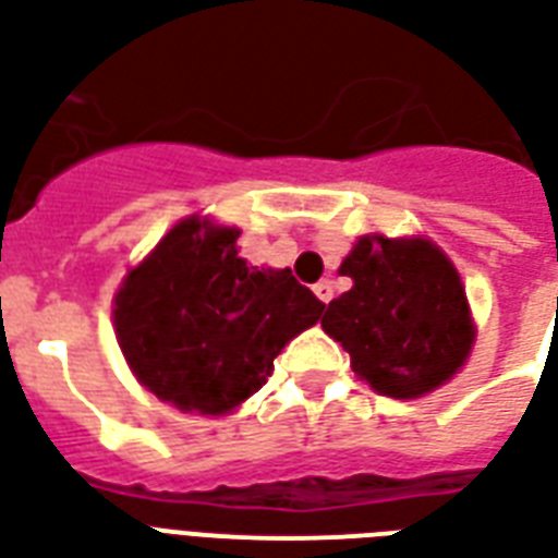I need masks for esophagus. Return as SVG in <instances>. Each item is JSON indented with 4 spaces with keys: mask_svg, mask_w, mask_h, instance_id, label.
<instances>
[{
    "mask_svg": "<svg viewBox=\"0 0 558 558\" xmlns=\"http://www.w3.org/2000/svg\"><path fill=\"white\" fill-rule=\"evenodd\" d=\"M313 292L319 295V301H325V304H328V301L333 299V280H319V283L313 287Z\"/></svg>",
    "mask_w": 558,
    "mask_h": 558,
    "instance_id": "1",
    "label": "esophagus"
}]
</instances>
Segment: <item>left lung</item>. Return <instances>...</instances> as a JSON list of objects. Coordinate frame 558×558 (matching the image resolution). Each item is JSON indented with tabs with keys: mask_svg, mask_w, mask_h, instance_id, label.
Here are the masks:
<instances>
[{
	"mask_svg": "<svg viewBox=\"0 0 558 558\" xmlns=\"http://www.w3.org/2000/svg\"><path fill=\"white\" fill-rule=\"evenodd\" d=\"M340 271L352 290L328 304L322 328L357 378L390 399H420L464 366L473 349L468 292L428 239L361 236Z\"/></svg>",
	"mask_w": 558,
	"mask_h": 558,
	"instance_id": "1",
	"label": "left lung"
}]
</instances>
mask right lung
I'll use <instances>...</instances> for the list:
<instances>
[{
  "label": "right lung",
  "mask_w": 558,
  "mask_h": 558,
  "mask_svg": "<svg viewBox=\"0 0 558 558\" xmlns=\"http://www.w3.org/2000/svg\"><path fill=\"white\" fill-rule=\"evenodd\" d=\"M239 230L183 218L130 268L114 333L135 378L185 414H230L266 384L280 349L325 311L290 268H257Z\"/></svg>",
  "instance_id": "1"
}]
</instances>
